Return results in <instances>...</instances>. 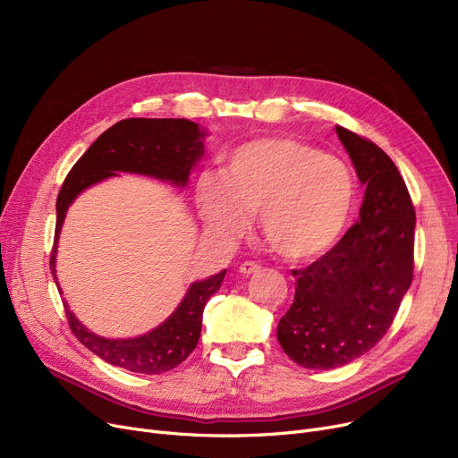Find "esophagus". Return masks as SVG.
<instances>
[{
	"mask_svg": "<svg viewBox=\"0 0 458 458\" xmlns=\"http://www.w3.org/2000/svg\"><path fill=\"white\" fill-rule=\"evenodd\" d=\"M261 269V266L259 263H256V261H243L242 266H239V273L242 275H254V273H258Z\"/></svg>",
	"mask_w": 458,
	"mask_h": 458,
	"instance_id": "1",
	"label": "esophagus"
}]
</instances>
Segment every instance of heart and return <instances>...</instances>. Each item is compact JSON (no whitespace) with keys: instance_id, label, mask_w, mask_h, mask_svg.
<instances>
[{"instance_id":"1","label":"heart","mask_w":458,"mask_h":458,"mask_svg":"<svg viewBox=\"0 0 458 458\" xmlns=\"http://www.w3.org/2000/svg\"><path fill=\"white\" fill-rule=\"evenodd\" d=\"M354 192L342 159L293 137H259L230 152L223 174L199 178L195 202L209 235L226 242L243 235L250 215L259 213L275 252L308 259L338 242Z\"/></svg>"}]
</instances>
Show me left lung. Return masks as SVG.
Returning a JSON list of instances; mask_svg holds the SVG:
<instances>
[{"label":"left lung","instance_id":"8db88e82","mask_svg":"<svg viewBox=\"0 0 458 458\" xmlns=\"http://www.w3.org/2000/svg\"><path fill=\"white\" fill-rule=\"evenodd\" d=\"M366 185L360 219L327 254L295 269V301L278 323V342L308 369L340 368L388 332L414 276L416 211L388 154L335 126Z\"/></svg>","mask_w":458,"mask_h":458}]
</instances>
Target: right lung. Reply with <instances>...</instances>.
Masks as SVG:
<instances>
[{
	"instance_id": "add662e5",
	"label": "right lung",
	"mask_w": 458,
	"mask_h": 458,
	"mask_svg": "<svg viewBox=\"0 0 458 458\" xmlns=\"http://www.w3.org/2000/svg\"><path fill=\"white\" fill-rule=\"evenodd\" d=\"M199 124L187 118H126L106 130L72 166L57 197V223L50 267L55 276V247L68 206L83 189L116 173H137L176 185H185L192 165L204 154ZM226 269L208 280L195 282L174 314L152 332L131 340H107L89 332L64 302L72 334L107 364L133 373L159 375L180 366L195 351L204 306L219 292Z\"/></svg>"
}]
</instances>
